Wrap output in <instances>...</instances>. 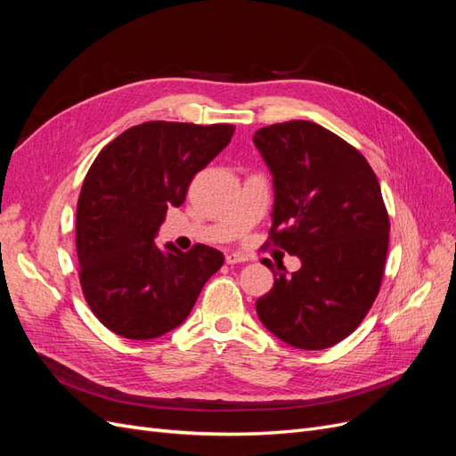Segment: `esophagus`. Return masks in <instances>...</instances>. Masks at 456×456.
I'll use <instances>...</instances> for the list:
<instances>
[{
	"label": "esophagus",
	"instance_id": "obj_1",
	"mask_svg": "<svg viewBox=\"0 0 456 456\" xmlns=\"http://www.w3.org/2000/svg\"><path fill=\"white\" fill-rule=\"evenodd\" d=\"M251 260V256H247L245 253H228L226 255V265H240V262Z\"/></svg>",
	"mask_w": 456,
	"mask_h": 456
}]
</instances>
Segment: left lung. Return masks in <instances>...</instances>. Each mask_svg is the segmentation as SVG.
I'll use <instances>...</instances> for the list:
<instances>
[{
	"label": "left lung",
	"mask_w": 456,
	"mask_h": 456,
	"mask_svg": "<svg viewBox=\"0 0 456 456\" xmlns=\"http://www.w3.org/2000/svg\"><path fill=\"white\" fill-rule=\"evenodd\" d=\"M253 142L272 175V243L300 258L293 273L273 270L258 320L295 348H329L354 333L380 289L390 220L377 175L314 121L262 127Z\"/></svg>",
	"instance_id": "left-lung-1"
}]
</instances>
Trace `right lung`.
Masks as SVG:
<instances>
[{
	"instance_id": "1",
	"label": "right lung",
	"mask_w": 456,
	"mask_h": 456,
	"mask_svg": "<svg viewBox=\"0 0 456 456\" xmlns=\"http://www.w3.org/2000/svg\"><path fill=\"white\" fill-rule=\"evenodd\" d=\"M233 126L146 121L121 133L93 161L77 200L79 283L112 333L158 338L194 308L205 281L224 265L207 245L183 253L159 247L169 207H181L203 167L223 151Z\"/></svg>"
}]
</instances>
